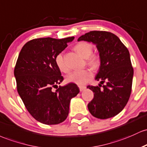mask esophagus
<instances>
[{"label":"esophagus","mask_w":147,"mask_h":147,"mask_svg":"<svg viewBox=\"0 0 147 147\" xmlns=\"http://www.w3.org/2000/svg\"><path fill=\"white\" fill-rule=\"evenodd\" d=\"M85 89H86V87L85 86H79V90H80V92L84 91Z\"/></svg>","instance_id":"esophagus-1"}]
</instances>
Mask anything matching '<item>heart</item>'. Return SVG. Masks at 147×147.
Wrapping results in <instances>:
<instances>
[{"label":"heart","instance_id":"1","mask_svg":"<svg viewBox=\"0 0 147 147\" xmlns=\"http://www.w3.org/2000/svg\"><path fill=\"white\" fill-rule=\"evenodd\" d=\"M74 50L85 58H87V63L93 68H97L100 65V56L96 53H92L93 45L90 42H80L74 46ZM55 62L57 68L62 72L67 73L69 69L66 65L64 55L59 53L56 55ZM93 77V74L90 69H82L71 72L67 77V81L75 83L78 85H84L87 83Z\"/></svg>","mask_w":147,"mask_h":147}]
</instances>
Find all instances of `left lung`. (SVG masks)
Segmentation results:
<instances>
[{
    "label": "left lung",
    "instance_id": "obj_1",
    "mask_svg": "<svg viewBox=\"0 0 147 147\" xmlns=\"http://www.w3.org/2000/svg\"><path fill=\"white\" fill-rule=\"evenodd\" d=\"M78 41L96 44L100 55V66L96 80L100 84L87 87L94 93L87 105L89 111L100 119L115 117L124 108L131 96L133 68L129 51L117 36L107 31H90Z\"/></svg>",
    "mask_w": 147,
    "mask_h": 147
}]
</instances>
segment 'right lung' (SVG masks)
I'll use <instances>...</instances> for the list:
<instances>
[{"mask_svg": "<svg viewBox=\"0 0 147 147\" xmlns=\"http://www.w3.org/2000/svg\"><path fill=\"white\" fill-rule=\"evenodd\" d=\"M74 37L57 39L38 38L21 50L14 67L18 93L26 109L36 120L47 125L58 124L67 119L71 99L80 92L75 83L53 87L64 80L55 58Z\"/></svg>", "mask_w": 147, "mask_h": 147, "instance_id": "add662e5", "label": "right lung"}]
</instances>
